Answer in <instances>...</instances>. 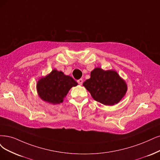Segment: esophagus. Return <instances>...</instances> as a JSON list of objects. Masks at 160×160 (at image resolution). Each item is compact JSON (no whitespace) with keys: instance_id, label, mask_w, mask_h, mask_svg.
I'll return each mask as SVG.
<instances>
[{"instance_id":"esophagus-1","label":"esophagus","mask_w":160,"mask_h":160,"mask_svg":"<svg viewBox=\"0 0 160 160\" xmlns=\"http://www.w3.org/2000/svg\"><path fill=\"white\" fill-rule=\"evenodd\" d=\"M77 82H78V84H80V85H82V83H83V80H82V78H80V79H79V80H77Z\"/></svg>"}]
</instances>
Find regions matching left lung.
Here are the masks:
<instances>
[{
  "label": "left lung",
  "instance_id": "obj_1",
  "mask_svg": "<svg viewBox=\"0 0 160 160\" xmlns=\"http://www.w3.org/2000/svg\"><path fill=\"white\" fill-rule=\"evenodd\" d=\"M96 101L106 105H113L119 102L125 95L127 86L114 70L105 71L96 68L91 72L90 79L83 84Z\"/></svg>",
  "mask_w": 160,
  "mask_h": 160
}]
</instances>
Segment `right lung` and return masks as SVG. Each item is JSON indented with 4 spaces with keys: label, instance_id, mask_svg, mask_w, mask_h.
Here are the masks:
<instances>
[{
    "label": "right lung",
    "instance_id": "right-lung-1",
    "mask_svg": "<svg viewBox=\"0 0 160 160\" xmlns=\"http://www.w3.org/2000/svg\"><path fill=\"white\" fill-rule=\"evenodd\" d=\"M78 83L70 76H66L61 71L53 70L45 78L39 80L37 89L39 97L45 102L58 104L63 102L69 90Z\"/></svg>",
    "mask_w": 160,
    "mask_h": 160
}]
</instances>
